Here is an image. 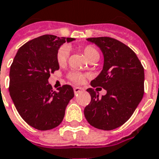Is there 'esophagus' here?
<instances>
[{
    "mask_svg": "<svg viewBox=\"0 0 159 159\" xmlns=\"http://www.w3.org/2000/svg\"><path fill=\"white\" fill-rule=\"evenodd\" d=\"M82 90H83V89H82L81 87H77V86H76V87H74V93H75V94H78L79 92H81Z\"/></svg>",
    "mask_w": 159,
    "mask_h": 159,
    "instance_id": "obj_1",
    "label": "esophagus"
}]
</instances>
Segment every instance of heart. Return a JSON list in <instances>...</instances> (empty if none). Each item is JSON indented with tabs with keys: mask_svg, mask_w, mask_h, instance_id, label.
Wrapping results in <instances>:
<instances>
[{
	"mask_svg": "<svg viewBox=\"0 0 159 159\" xmlns=\"http://www.w3.org/2000/svg\"><path fill=\"white\" fill-rule=\"evenodd\" d=\"M83 53L87 58L89 61H97L99 59V52L98 50L92 45H87L83 48ZM69 56V49L68 47L66 45L61 46L58 51H57V55H56V60L59 65H63L66 61H67V57ZM69 78L73 81L75 83H81L84 80H85V75L78 73V72H72L69 74Z\"/></svg>",
	"mask_w": 159,
	"mask_h": 159,
	"instance_id": "b5f03b06",
	"label": "heart"
}]
</instances>
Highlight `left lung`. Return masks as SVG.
I'll return each instance as SVG.
<instances>
[{
  "instance_id": "left-lung-1",
  "label": "left lung",
  "mask_w": 159,
  "mask_h": 159,
  "mask_svg": "<svg viewBox=\"0 0 159 159\" xmlns=\"http://www.w3.org/2000/svg\"><path fill=\"white\" fill-rule=\"evenodd\" d=\"M103 55V70L91 81L92 87H103L106 95L99 98L93 88L86 91L91 103L84 114L92 127L112 130L128 121L144 95V67L128 46L109 37L90 38Z\"/></svg>"
}]
</instances>
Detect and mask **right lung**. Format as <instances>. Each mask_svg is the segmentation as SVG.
<instances>
[{"label": "right lung", "instance_id": "obj_1", "mask_svg": "<svg viewBox=\"0 0 159 159\" xmlns=\"http://www.w3.org/2000/svg\"><path fill=\"white\" fill-rule=\"evenodd\" d=\"M72 38L43 35L21 46L10 67L9 93L24 121L38 130H49L61 124L66 107L74 96L64 85L54 92L49 84L50 73L59 69L56 60L60 46Z\"/></svg>", "mask_w": 159, "mask_h": 159}]
</instances>
